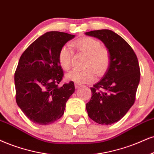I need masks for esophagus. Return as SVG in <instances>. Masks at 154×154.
<instances>
[{"instance_id": "1", "label": "esophagus", "mask_w": 154, "mask_h": 154, "mask_svg": "<svg viewBox=\"0 0 154 154\" xmlns=\"http://www.w3.org/2000/svg\"><path fill=\"white\" fill-rule=\"evenodd\" d=\"M81 86V84H79V83H75V88H79Z\"/></svg>"}]
</instances>
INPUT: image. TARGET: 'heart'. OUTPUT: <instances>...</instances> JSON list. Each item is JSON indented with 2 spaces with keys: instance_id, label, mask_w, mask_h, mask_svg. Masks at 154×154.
<instances>
[{
  "instance_id": "1",
  "label": "heart",
  "mask_w": 154,
  "mask_h": 154,
  "mask_svg": "<svg viewBox=\"0 0 154 154\" xmlns=\"http://www.w3.org/2000/svg\"><path fill=\"white\" fill-rule=\"evenodd\" d=\"M73 48L79 52L87 54L84 67L82 71H73L66 75V79L77 83H90L96 80V73L101 75L105 73L111 63V54L107 48L101 47L96 39L91 37H83L71 43ZM71 45L61 47L58 53V62L64 71H68L72 67L73 51Z\"/></svg>"
}]
</instances>
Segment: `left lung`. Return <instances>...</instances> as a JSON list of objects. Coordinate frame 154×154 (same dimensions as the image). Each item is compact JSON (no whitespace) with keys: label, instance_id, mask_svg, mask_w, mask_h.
<instances>
[{"label":"left lung","instance_id":"left-lung-1","mask_svg":"<svg viewBox=\"0 0 154 154\" xmlns=\"http://www.w3.org/2000/svg\"><path fill=\"white\" fill-rule=\"evenodd\" d=\"M104 43L111 54L109 68L99 82L91 88L86 103L88 116L101 125H111L126 115L134 105L140 81L137 56L129 44L111 30L86 32Z\"/></svg>","mask_w":154,"mask_h":154}]
</instances>
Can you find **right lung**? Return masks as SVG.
<instances>
[{
	"mask_svg": "<svg viewBox=\"0 0 154 154\" xmlns=\"http://www.w3.org/2000/svg\"><path fill=\"white\" fill-rule=\"evenodd\" d=\"M74 37L63 32H47L32 43L19 59L14 76L16 103L32 122L51 124L63 115L75 86L73 81L58 86L63 71L58 57L61 47Z\"/></svg>",
	"mask_w": 154,
	"mask_h": 154,
	"instance_id": "obj_1",
	"label": "right lung"
}]
</instances>
